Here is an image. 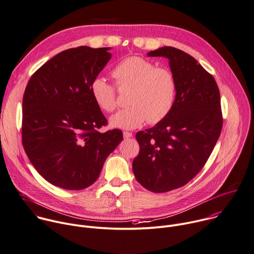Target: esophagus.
Instances as JSON below:
<instances>
[{
	"mask_svg": "<svg viewBox=\"0 0 254 254\" xmlns=\"http://www.w3.org/2000/svg\"><path fill=\"white\" fill-rule=\"evenodd\" d=\"M132 136V133L129 131H124V137L125 138H129Z\"/></svg>",
	"mask_w": 254,
	"mask_h": 254,
	"instance_id": "34e87169",
	"label": "esophagus"
}]
</instances>
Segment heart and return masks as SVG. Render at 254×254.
Instances as JSON below:
<instances>
[{"label": "heart", "mask_w": 254, "mask_h": 254, "mask_svg": "<svg viewBox=\"0 0 254 254\" xmlns=\"http://www.w3.org/2000/svg\"><path fill=\"white\" fill-rule=\"evenodd\" d=\"M113 76L119 88H129L127 103L130 104L111 118L113 127L133 129L146 121L156 125L174 110L178 83L170 69L158 67L140 57H128L114 67ZM91 94L102 111L111 113L117 108L116 89L104 77L97 76L92 80Z\"/></svg>", "instance_id": "1"}]
</instances>
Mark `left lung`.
Listing matches in <instances>:
<instances>
[{"mask_svg":"<svg viewBox=\"0 0 254 254\" xmlns=\"http://www.w3.org/2000/svg\"><path fill=\"white\" fill-rule=\"evenodd\" d=\"M170 60L178 83L174 110L153 127L135 134L139 144L132 171L152 192H166L190 182L204 166L222 128L220 94L208 71L190 55L173 47L147 54Z\"/></svg>","mask_w":254,"mask_h":254,"instance_id":"1","label":"left lung"}]
</instances>
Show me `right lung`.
Masks as SVG:
<instances>
[{
    "mask_svg": "<svg viewBox=\"0 0 254 254\" xmlns=\"http://www.w3.org/2000/svg\"><path fill=\"white\" fill-rule=\"evenodd\" d=\"M110 48L81 46L61 52L31 76L23 98L22 140L37 172L69 190L92 186L123 131L100 132L108 121L91 82L110 61Z\"/></svg>",
    "mask_w": 254,
    "mask_h": 254,
    "instance_id": "add662e5",
    "label": "right lung"
}]
</instances>
